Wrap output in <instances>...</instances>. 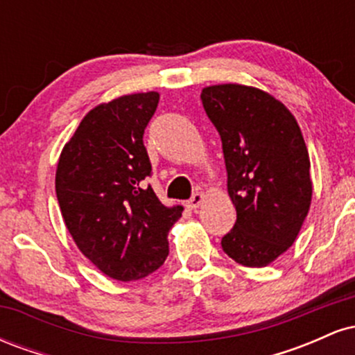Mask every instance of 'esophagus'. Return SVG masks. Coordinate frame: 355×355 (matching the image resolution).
Returning <instances> with one entry per match:
<instances>
[{"instance_id":"1","label":"esophagus","mask_w":355,"mask_h":355,"mask_svg":"<svg viewBox=\"0 0 355 355\" xmlns=\"http://www.w3.org/2000/svg\"><path fill=\"white\" fill-rule=\"evenodd\" d=\"M203 200H205V195L202 193V191H197V193L191 195V198L189 202H187V207H189L190 210H197L198 207L202 205Z\"/></svg>"}]
</instances>
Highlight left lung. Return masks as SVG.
I'll return each mask as SVG.
<instances>
[{
	"label": "left lung",
	"instance_id": "1",
	"mask_svg": "<svg viewBox=\"0 0 355 355\" xmlns=\"http://www.w3.org/2000/svg\"><path fill=\"white\" fill-rule=\"evenodd\" d=\"M222 140L237 222L222 248L245 267H266L295 242L312 202L311 158L295 116L263 89L239 83L202 89Z\"/></svg>",
	"mask_w": 355,
	"mask_h": 355
}]
</instances>
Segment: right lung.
I'll use <instances>...</instances> for the list:
<instances>
[{"instance_id":"1","label":"right lung","mask_w":355,"mask_h":355,"mask_svg":"<svg viewBox=\"0 0 355 355\" xmlns=\"http://www.w3.org/2000/svg\"><path fill=\"white\" fill-rule=\"evenodd\" d=\"M158 100L157 92L132 93L89 110L56 166V197L76 247L121 282L164 266L166 237L183 211L165 207L144 182L152 175L144 133Z\"/></svg>"}]
</instances>
